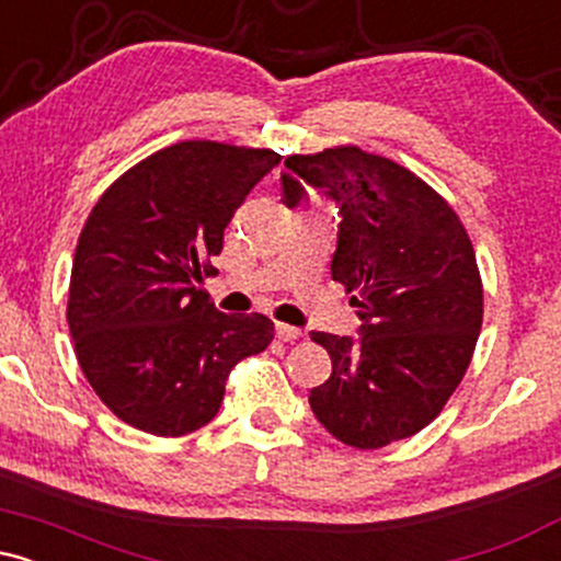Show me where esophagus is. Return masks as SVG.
<instances>
[{"mask_svg": "<svg viewBox=\"0 0 561 561\" xmlns=\"http://www.w3.org/2000/svg\"><path fill=\"white\" fill-rule=\"evenodd\" d=\"M300 330L298 327H289V324H276V337L282 340V343H295V340H300Z\"/></svg>", "mask_w": 561, "mask_h": 561, "instance_id": "esophagus-1", "label": "esophagus"}]
</instances>
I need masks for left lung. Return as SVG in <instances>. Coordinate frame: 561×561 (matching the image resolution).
<instances>
[{
	"label": "left lung",
	"mask_w": 561,
	"mask_h": 561,
	"mask_svg": "<svg viewBox=\"0 0 561 561\" xmlns=\"http://www.w3.org/2000/svg\"><path fill=\"white\" fill-rule=\"evenodd\" d=\"M282 203L319 186L340 205L332 279L351 295L362 337L311 332L332 377L311 409L340 443L382 448L427 427L459 388L482 327V279L456 210L427 182L362 147L289 156Z\"/></svg>",
	"instance_id": "left-lung-1"
}]
</instances>
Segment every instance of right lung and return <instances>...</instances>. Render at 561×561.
Instances as JSON below:
<instances>
[{"instance_id": "add662e5", "label": "right lung", "mask_w": 561, "mask_h": 561, "mask_svg": "<svg viewBox=\"0 0 561 561\" xmlns=\"http://www.w3.org/2000/svg\"><path fill=\"white\" fill-rule=\"evenodd\" d=\"M259 147L190 139L139 160L83 224L68 289L76 358L121 422L179 437L218 414L237 362L274 321L221 313L197 287L244 195L279 163Z\"/></svg>"}]
</instances>
